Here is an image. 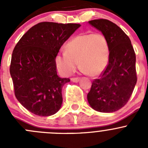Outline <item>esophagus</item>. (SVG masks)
<instances>
[{
    "mask_svg": "<svg viewBox=\"0 0 148 148\" xmlns=\"http://www.w3.org/2000/svg\"><path fill=\"white\" fill-rule=\"evenodd\" d=\"M80 80L79 77H73V78H71V81L73 82H78Z\"/></svg>",
    "mask_w": 148,
    "mask_h": 148,
    "instance_id": "34e87169",
    "label": "esophagus"
}]
</instances>
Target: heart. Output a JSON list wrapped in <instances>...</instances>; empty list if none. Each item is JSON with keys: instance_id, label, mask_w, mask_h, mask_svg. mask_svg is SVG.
Masks as SVG:
<instances>
[{"instance_id": "heart-1", "label": "heart", "mask_w": 148, "mask_h": 148, "mask_svg": "<svg viewBox=\"0 0 148 148\" xmlns=\"http://www.w3.org/2000/svg\"><path fill=\"white\" fill-rule=\"evenodd\" d=\"M110 59V46L106 37L101 34H84L69 41L65 51L55 57L56 66L64 76L76 70L77 63L87 75H100L107 68Z\"/></svg>"}]
</instances>
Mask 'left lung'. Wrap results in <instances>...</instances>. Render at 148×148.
I'll use <instances>...</instances> for the list:
<instances>
[{
  "label": "left lung",
  "instance_id": "8db88e82",
  "mask_svg": "<svg viewBox=\"0 0 148 148\" xmlns=\"http://www.w3.org/2000/svg\"><path fill=\"white\" fill-rule=\"evenodd\" d=\"M89 23L108 41L110 59L105 70L92 82L87 100L96 111L114 112L127 103L137 83L135 51L129 37L115 23L102 18Z\"/></svg>",
  "mask_w": 148,
  "mask_h": 148
}]
</instances>
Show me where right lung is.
I'll return each instance as SVG.
<instances>
[{"instance_id":"right-lung-1","label":"right lung","mask_w":148,"mask_h":148,"mask_svg":"<svg viewBox=\"0 0 148 148\" xmlns=\"http://www.w3.org/2000/svg\"><path fill=\"white\" fill-rule=\"evenodd\" d=\"M80 26L41 22L30 28L15 46L10 66L15 96L33 114L46 117L60 110L62 87L70 79L57 75L55 57Z\"/></svg>"}]
</instances>
